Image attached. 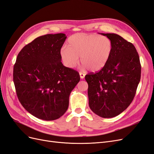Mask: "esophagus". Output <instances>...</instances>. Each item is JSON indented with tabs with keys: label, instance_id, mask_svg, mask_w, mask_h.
<instances>
[{
	"label": "esophagus",
	"instance_id": "obj_1",
	"mask_svg": "<svg viewBox=\"0 0 154 154\" xmlns=\"http://www.w3.org/2000/svg\"><path fill=\"white\" fill-rule=\"evenodd\" d=\"M80 78L81 79H83L85 78V74H83V73H82V72H80Z\"/></svg>",
	"mask_w": 154,
	"mask_h": 154
}]
</instances>
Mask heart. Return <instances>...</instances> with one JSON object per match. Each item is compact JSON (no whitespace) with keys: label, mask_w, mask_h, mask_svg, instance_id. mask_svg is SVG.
<instances>
[{"label":"heart","mask_w":154,"mask_h":154,"mask_svg":"<svg viewBox=\"0 0 154 154\" xmlns=\"http://www.w3.org/2000/svg\"><path fill=\"white\" fill-rule=\"evenodd\" d=\"M112 50V44L106 36L78 33L69 37L67 47L60 49V56L64 66L68 68L75 67L80 57L83 67L96 72L106 64Z\"/></svg>","instance_id":"1"}]
</instances>
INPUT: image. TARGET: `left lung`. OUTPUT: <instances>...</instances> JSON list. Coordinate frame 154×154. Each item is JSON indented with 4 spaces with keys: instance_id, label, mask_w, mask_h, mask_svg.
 <instances>
[{
    "instance_id": "left-lung-1",
    "label": "left lung",
    "mask_w": 154,
    "mask_h": 154,
    "mask_svg": "<svg viewBox=\"0 0 154 154\" xmlns=\"http://www.w3.org/2000/svg\"><path fill=\"white\" fill-rule=\"evenodd\" d=\"M112 44L106 64L99 72H91L88 83V105L93 112L104 118L120 114L132 103L141 79V66L134 45L114 33H101Z\"/></svg>"
}]
</instances>
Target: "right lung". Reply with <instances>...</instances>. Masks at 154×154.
<instances>
[{
    "label": "right lung",
    "mask_w": 154,
    "mask_h": 154,
    "mask_svg": "<svg viewBox=\"0 0 154 154\" xmlns=\"http://www.w3.org/2000/svg\"><path fill=\"white\" fill-rule=\"evenodd\" d=\"M67 36L48 34L35 38L18 53L13 67L18 99L35 117L60 118L67 111L69 95L80 82L78 71L65 67L60 51Z\"/></svg>",
    "instance_id": "obj_1"
}]
</instances>
